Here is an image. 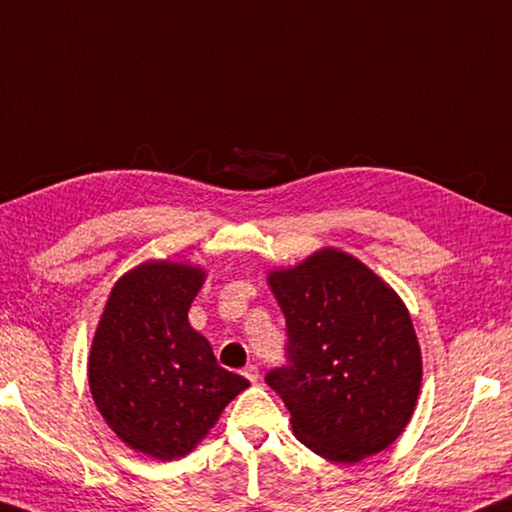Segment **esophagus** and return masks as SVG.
<instances>
[{"instance_id":"esophagus-1","label":"esophagus","mask_w":512,"mask_h":512,"mask_svg":"<svg viewBox=\"0 0 512 512\" xmlns=\"http://www.w3.org/2000/svg\"><path fill=\"white\" fill-rule=\"evenodd\" d=\"M241 374H244L250 383H257V378H259V369L255 367V365H246L244 367V371H241Z\"/></svg>"}]
</instances>
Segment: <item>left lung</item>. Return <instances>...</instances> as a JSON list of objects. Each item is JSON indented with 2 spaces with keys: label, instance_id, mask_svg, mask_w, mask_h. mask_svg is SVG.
I'll list each match as a JSON object with an SVG mask.
<instances>
[{
  "label": "left lung",
  "instance_id": "obj_1",
  "mask_svg": "<svg viewBox=\"0 0 512 512\" xmlns=\"http://www.w3.org/2000/svg\"><path fill=\"white\" fill-rule=\"evenodd\" d=\"M286 318L288 365L266 374L306 448L356 463L410 423L423 362L410 311L360 259L322 248L268 273Z\"/></svg>",
  "mask_w": 512,
  "mask_h": 512
}]
</instances>
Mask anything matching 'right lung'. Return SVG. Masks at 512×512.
Instances as JSON below:
<instances>
[{
    "label": "right lung",
    "instance_id": "obj_1",
    "mask_svg": "<svg viewBox=\"0 0 512 512\" xmlns=\"http://www.w3.org/2000/svg\"><path fill=\"white\" fill-rule=\"evenodd\" d=\"M206 271L154 259L111 288L89 351V387L107 425L136 452L185 457L250 385L217 365L188 311Z\"/></svg>",
    "mask_w": 512,
    "mask_h": 512
}]
</instances>
